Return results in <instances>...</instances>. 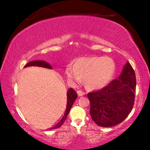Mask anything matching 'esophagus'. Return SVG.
I'll use <instances>...</instances> for the list:
<instances>
[{
	"label": "esophagus",
	"mask_w": 150,
	"mask_h": 150,
	"mask_svg": "<svg viewBox=\"0 0 150 150\" xmlns=\"http://www.w3.org/2000/svg\"><path fill=\"white\" fill-rule=\"evenodd\" d=\"M77 93H78V96H79V97H81V96H83L85 95V93L83 92L82 91H77Z\"/></svg>",
	"instance_id": "esophagus-1"
}]
</instances>
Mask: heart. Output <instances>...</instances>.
Returning <instances> with one entry per match:
<instances>
[{
	"label": "heart",
	"instance_id": "1",
	"mask_svg": "<svg viewBox=\"0 0 150 150\" xmlns=\"http://www.w3.org/2000/svg\"><path fill=\"white\" fill-rule=\"evenodd\" d=\"M115 72V63L106 57H80L74 65L68 64L65 68L67 79L74 85L84 79L85 87L89 90L102 89L111 81Z\"/></svg>",
	"mask_w": 150,
	"mask_h": 150
}]
</instances>
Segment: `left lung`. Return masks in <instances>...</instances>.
Wrapping results in <instances>:
<instances>
[{
    "mask_svg": "<svg viewBox=\"0 0 150 150\" xmlns=\"http://www.w3.org/2000/svg\"><path fill=\"white\" fill-rule=\"evenodd\" d=\"M135 91V73L127 61L118 79L103 89L88 93L91 119L101 127H111L122 123L132 110Z\"/></svg>",
    "mask_w": 150,
    "mask_h": 150,
    "instance_id": "1",
    "label": "left lung"
}]
</instances>
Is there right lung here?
Instances as JSON below:
<instances>
[{
    "instance_id": "add662e5",
    "label": "right lung",
    "mask_w": 150,
    "mask_h": 150,
    "mask_svg": "<svg viewBox=\"0 0 150 150\" xmlns=\"http://www.w3.org/2000/svg\"><path fill=\"white\" fill-rule=\"evenodd\" d=\"M30 66H37V67H44V68H47V69H52V67L51 66V65L50 63H48V62L45 61H41V60H36V61H32L27 63L24 67H30ZM78 97L76 92L72 88H69V89L67 90V106H66V109H65L64 115L63 116L62 119H61V121L57 123V124L55 125L54 127L52 128H49L50 130L51 129H56L58 128L59 127H61L62 126L63 123L65 122V119H66L67 115L69 112V110H70L71 106H72L74 102L76 100Z\"/></svg>"
}]
</instances>
